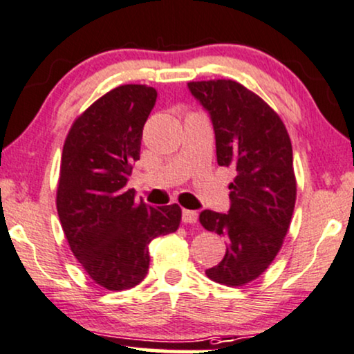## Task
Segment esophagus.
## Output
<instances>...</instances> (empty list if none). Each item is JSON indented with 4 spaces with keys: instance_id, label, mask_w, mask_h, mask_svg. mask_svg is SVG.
Listing matches in <instances>:
<instances>
[{
    "instance_id": "obj_1",
    "label": "esophagus",
    "mask_w": 354,
    "mask_h": 354,
    "mask_svg": "<svg viewBox=\"0 0 354 354\" xmlns=\"http://www.w3.org/2000/svg\"><path fill=\"white\" fill-rule=\"evenodd\" d=\"M182 221L188 223V224H195L198 221V213L192 209H183L182 211Z\"/></svg>"
}]
</instances>
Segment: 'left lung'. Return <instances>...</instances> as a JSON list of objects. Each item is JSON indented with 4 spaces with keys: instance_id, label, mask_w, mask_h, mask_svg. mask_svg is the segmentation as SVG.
Listing matches in <instances>:
<instances>
[{
    "instance_id": "left-lung-1",
    "label": "left lung",
    "mask_w": 354,
    "mask_h": 354,
    "mask_svg": "<svg viewBox=\"0 0 354 354\" xmlns=\"http://www.w3.org/2000/svg\"><path fill=\"white\" fill-rule=\"evenodd\" d=\"M209 113L219 166L236 169L227 213L205 209L200 223L226 237V255L206 277L226 286L254 281L281 249L296 203L292 146L278 113L231 80L188 82Z\"/></svg>"
}]
</instances>
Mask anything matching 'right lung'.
<instances>
[{
	"label": "right lung",
	"instance_id": "obj_1",
	"mask_svg": "<svg viewBox=\"0 0 354 354\" xmlns=\"http://www.w3.org/2000/svg\"><path fill=\"white\" fill-rule=\"evenodd\" d=\"M156 97L154 87L145 84L109 91L76 118L63 146L59 223L82 268L110 291L143 281L149 242L180 224V206L153 208L127 188Z\"/></svg>",
	"mask_w": 354,
	"mask_h": 354
}]
</instances>
